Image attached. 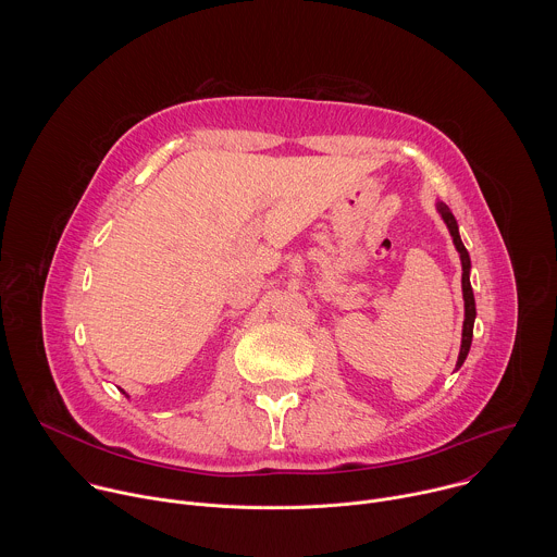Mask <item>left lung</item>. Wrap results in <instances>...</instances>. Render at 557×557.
<instances>
[{
	"mask_svg": "<svg viewBox=\"0 0 557 557\" xmlns=\"http://www.w3.org/2000/svg\"><path fill=\"white\" fill-rule=\"evenodd\" d=\"M436 211L441 213L443 222L449 228V235L454 240V247L460 256V267H462V299H465V322H462V339H460V352H458V361H456V370L465 363L469 348H471V337H473V320H475V301H473V290H471V282H469V271H471V262H469V253L460 240L458 233V222L454 218V213L449 211V207L441 200H436Z\"/></svg>",
	"mask_w": 557,
	"mask_h": 557,
	"instance_id": "obj_1",
	"label": "left lung"
}]
</instances>
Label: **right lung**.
Listing matches in <instances>:
<instances>
[{"instance_id":"right-lung-1","label":"right lung","mask_w":557,"mask_h":557,"mask_svg":"<svg viewBox=\"0 0 557 557\" xmlns=\"http://www.w3.org/2000/svg\"><path fill=\"white\" fill-rule=\"evenodd\" d=\"M123 394H125V392H123ZM125 396H127V394H125Z\"/></svg>"}]
</instances>
